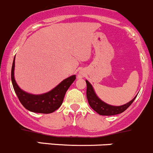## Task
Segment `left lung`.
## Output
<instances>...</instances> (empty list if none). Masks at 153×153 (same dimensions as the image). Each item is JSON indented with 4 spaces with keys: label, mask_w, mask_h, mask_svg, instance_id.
<instances>
[{
    "label": "left lung",
    "mask_w": 153,
    "mask_h": 153,
    "mask_svg": "<svg viewBox=\"0 0 153 153\" xmlns=\"http://www.w3.org/2000/svg\"><path fill=\"white\" fill-rule=\"evenodd\" d=\"M86 84H87V90H86V96H87L88 101L90 105V106L100 115L111 116L115 115V114H120L123 112L125 110H126L130 106L134 99L136 98L137 95L131 100V101L124 104V105H119V106H114V105H108L105 103L103 101L101 100L97 94H95L94 90L93 88V86L91 85L90 82L88 80H85Z\"/></svg>",
    "instance_id": "obj_1"
}]
</instances>
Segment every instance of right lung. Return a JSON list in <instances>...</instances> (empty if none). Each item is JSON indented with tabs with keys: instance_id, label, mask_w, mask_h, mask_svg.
Here are the masks:
<instances>
[{
	"instance_id": "1",
	"label": "right lung",
	"mask_w": 153,
	"mask_h": 153,
	"mask_svg": "<svg viewBox=\"0 0 153 153\" xmlns=\"http://www.w3.org/2000/svg\"><path fill=\"white\" fill-rule=\"evenodd\" d=\"M14 70L15 59L13 60L11 71V79L13 88L21 103L26 109L36 113L50 114L58 109L62 104L66 91L76 79V76L73 75L63 80L49 92L39 95L32 94L19 88L15 79Z\"/></svg>"
}]
</instances>
